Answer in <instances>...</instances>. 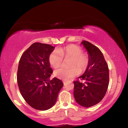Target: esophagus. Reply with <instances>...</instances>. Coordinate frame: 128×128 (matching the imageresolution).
<instances>
[{
	"instance_id": "1",
	"label": "esophagus",
	"mask_w": 128,
	"mask_h": 128,
	"mask_svg": "<svg viewBox=\"0 0 128 128\" xmlns=\"http://www.w3.org/2000/svg\"><path fill=\"white\" fill-rule=\"evenodd\" d=\"M63 84H64V85H66V81H63Z\"/></svg>"
}]
</instances>
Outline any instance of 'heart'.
Returning <instances> with one entry per match:
<instances>
[{
  "label": "heart",
  "instance_id": "obj_1",
  "mask_svg": "<svg viewBox=\"0 0 128 128\" xmlns=\"http://www.w3.org/2000/svg\"><path fill=\"white\" fill-rule=\"evenodd\" d=\"M70 58L69 68L60 67L54 70V74L56 77L67 81L77 76L88 68L90 62L88 54L82 52L81 47L76 44H69L63 47H59L56 50L52 51L48 56L50 64L54 67L60 66L63 59ZM79 69L78 70V69Z\"/></svg>",
  "mask_w": 128,
  "mask_h": 128
}]
</instances>
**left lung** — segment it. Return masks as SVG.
Here are the masks:
<instances>
[{
    "mask_svg": "<svg viewBox=\"0 0 128 128\" xmlns=\"http://www.w3.org/2000/svg\"><path fill=\"white\" fill-rule=\"evenodd\" d=\"M88 52L90 62L80 80L73 81L76 101L85 107L94 106L102 100L109 84V69L102 52L86 40L81 42Z\"/></svg>",
    "mask_w": 128,
    "mask_h": 128,
    "instance_id": "obj_1",
    "label": "left lung"
}]
</instances>
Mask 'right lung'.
<instances>
[{
    "instance_id": "obj_1",
    "label": "right lung",
    "mask_w": 128,
    "mask_h": 128,
    "mask_svg": "<svg viewBox=\"0 0 128 128\" xmlns=\"http://www.w3.org/2000/svg\"><path fill=\"white\" fill-rule=\"evenodd\" d=\"M55 47L36 42L21 55L19 61L17 81L25 100L36 110L44 111L55 104L63 83L54 78L50 80L53 71L48 56Z\"/></svg>"
}]
</instances>
